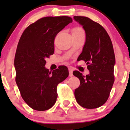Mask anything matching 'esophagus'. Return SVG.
<instances>
[{
    "label": "esophagus",
    "mask_w": 130,
    "mask_h": 130,
    "mask_svg": "<svg viewBox=\"0 0 130 130\" xmlns=\"http://www.w3.org/2000/svg\"><path fill=\"white\" fill-rule=\"evenodd\" d=\"M69 76L70 77H72L73 76V70L71 69V68H69Z\"/></svg>",
    "instance_id": "esophagus-1"
}]
</instances>
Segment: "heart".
<instances>
[{"label":"heart","instance_id":"obj_1","mask_svg":"<svg viewBox=\"0 0 130 130\" xmlns=\"http://www.w3.org/2000/svg\"><path fill=\"white\" fill-rule=\"evenodd\" d=\"M74 32H77V33H78V32H84V31L80 27H75L72 31V33H74Z\"/></svg>","mask_w":130,"mask_h":130}]
</instances>
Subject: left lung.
I'll use <instances>...</instances> for the list:
<instances>
[{
    "label": "left lung",
    "mask_w": 130,
    "mask_h": 130,
    "mask_svg": "<svg viewBox=\"0 0 130 130\" xmlns=\"http://www.w3.org/2000/svg\"><path fill=\"white\" fill-rule=\"evenodd\" d=\"M73 19L82 26L86 32V42L77 60H84L89 70L86 77L77 70L73 72L80 82L75 90V97L82 107L97 108L107 100L115 81L113 46L101 25L87 17L74 16Z\"/></svg>",
    "instance_id": "1"
}]
</instances>
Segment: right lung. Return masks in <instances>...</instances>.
Wrapping results in <instances>:
<instances>
[{
    "mask_svg": "<svg viewBox=\"0 0 130 130\" xmlns=\"http://www.w3.org/2000/svg\"><path fill=\"white\" fill-rule=\"evenodd\" d=\"M72 22L68 16L45 17L23 32L14 58L16 82L25 103L36 111L50 109L57 101L58 84L69 76L65 66L50 72L45 59L54 53L55 38Z\"/></svg>",
    "mask_w": 130,
    "mask_h": 130,
    "instance_id": "right-lung-1",
    "label": "right lung"
}]
</instances>
